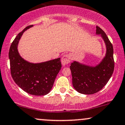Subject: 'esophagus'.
I'll return each instance as SVG.
<instances>
[{
  "instance_id": "1",
  "label": "esophagus",
  "mask_w": 125,
  "mask_h": 125,
  "mask_svg": "<svg viewBox=\"0 0 125 125\" xmlns=\"http://www.w3.org/2000/svg\"><path fill=\"white\" fill-rule=\"evenodd\" d=\"M71 60V56H70L69 54H64L61 59L62 64L63 66L66 65V64L69 63Z\"/></svg>"
}]
</instances>
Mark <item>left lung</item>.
<instances>
[{
  "mask_svg": "<svg viewBox=\"0 0 125 125\" xmlns=\"http://www.w3.org/2000/svg\"><path fill=\"white\" fill-rule=\"evenodd\" d=\"M96 33L100 35L106 48L105 56L102 61L95 66L74 61L70 66L73 86L80 94H92L98 92L108 82L114 71L112 44L104 31L99 26H96Z\"/></svg>",
  "mask_w": 125,
  "mask_h": 125,
  "instance_id": "1",
  "label": "left lung"
}]
</instances>
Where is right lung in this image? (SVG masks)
I'll return each mask as SVG.
<instances>
[{
  "label": "right lung",
  "mask_w": 125,
  "mask_h": 125,
  "mask_svg": "<svg viewBox=\"0 0 125 125\" xmlns=\"http://www.w3.org/2000/svg\"><path fill=\"white\" fill-rule=\"evenodd\" d=\"M32 26L25 28L12 43L9 52L10 72L13 81L21 89L32 95L43 96L50 92L61 69V58L33 63L21 58L18 50L19 42L24 31Z\"/></svg>",
  "instance_id": "obj_1"
}]
</instances>
